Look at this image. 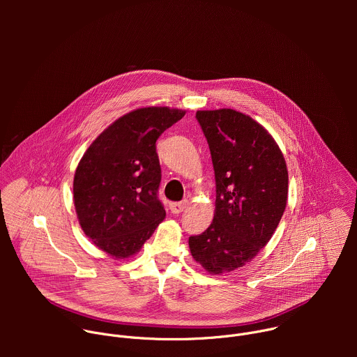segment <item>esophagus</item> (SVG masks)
Listing matches in <instances>:
<instances>
[{
	"mask_svg": "<svg viewBox=\"0 0 357 357\" xmlns=\"http://www.w3.org/2000/svg\"><path fill=\"white\" fill-rule=\"evenodd\" d=\"M186 205H188V200H181V202H174V203H171L169 205V209H171V212L172 213H175V215H178V213H181V212H183V209L186 208Z\"/></svg>",
	"mask_w": 357,
	"mask_h": 357,
	"instance_id": "1",
	"label": "esophagus"
}]
</instances>
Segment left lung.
I'll list each match as a JSON object with an SVG mask.
<instances>
[{
    "mask_svg": "<svg viewBox=\"0 0 357 357\" xmlns=\"http://www.w3.org/2000/svg\"><path fill=\"white\" fill-rule=\"evenodd\" d=\"M216 181L212 225L189 237L192 257L211 274L243 267L270 241L287 206L288 171L264 127L230 109L197 112Z\"/></svg>",
    "mask_w": 357,
    "mask_h": 357,
    "instance_id": "left-lung-1",
    "label": "left lung"
}]
</instances>
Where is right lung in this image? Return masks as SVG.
<instances>
[{"mask_svg": "<svg viewBox=\"0 0 357 357\" xmlns=\"http://www.w3.org/2000/svg\"><path fill=\"white\" fill-rule=\"evenodd\" d=\"M183 116L168 107L134 110L101 132L77 165L73 197L79 223L116 259L135 254L165 218L155 142Z\"/></svg>", "mask_w": 357, "mask_h": 357, "instance_id": "1", "label": "right lung"}]
</instances>
